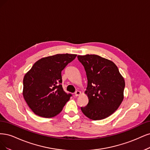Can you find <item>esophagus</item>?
Segmentation results:
<instances>
[{
    "mask_svg": "<svg viewBox=\"0 0 150 150\" xmlns=\"http://www.w3.org/2000/svg\"><path fill=\"white\" fill-rule=\"evenodd\" d=\"M80 94H81V92H80V91H79V90L76 91H75V95L76 96H78L80 95Z\"/></svg>",
    "mask_w": 150,
    "mask_h": 150,
    "instance_id": "obj_1",
    "label": "esophagus"
}]
</instances>
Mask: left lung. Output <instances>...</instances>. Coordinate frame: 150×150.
<instances>
[{
  "label": "left lung",
  "instance_id": "obj_1",
  "mask_svg": "<svg viewBox=\"0 0 150 150\" xmlns=\"http://www.w3.org/2000/svg\"><path fill=\"white\" fill-rule=\"evenodd\" d=\"M77 58L84 67L88 80L85 93L88 103L81 107V112L93 120L108 117L123 100L125 82L123 76L112 61L99 55L87 54Z\"/></svg>",
  "mask_w": 150,
  "mask_h": 150
}]
</instances>
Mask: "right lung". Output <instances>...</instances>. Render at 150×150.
<instances>
[{
	"instance_id": "obj_1",
	"label": "right lung",
	"mask_w": 150,
	"mask_h": 150,
	"mask_svg": "<svg viewBox=\"0 0 150 150\" xmlns=\"http://www.w3.org/2000/svg\"><path fill=\"white\" fill-rule=\"evenodd\" d=\"M76 54H57L37 61L23 77V98L35 115L52 118L59 114L71 94L61 85V73Z\"/></svg>"
}]
</instances>
